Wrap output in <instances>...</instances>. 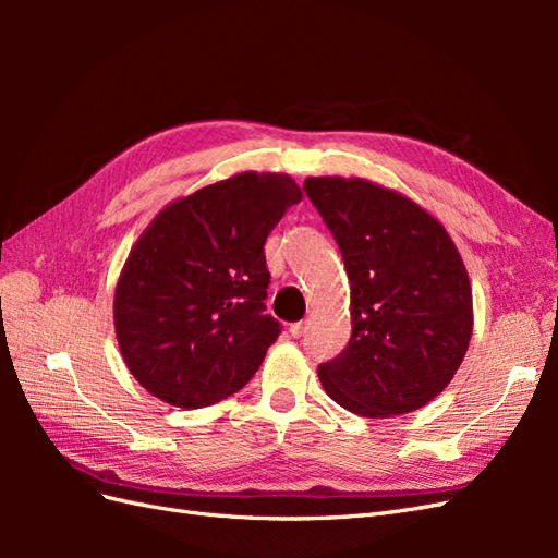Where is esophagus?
<instances>
[{
	"instance_id": "obj_1",
	"label": "esophagus",
	"mask_w": 558,
	"mask_h": 558,
	"mask_svg": "<svg viewBox=\"0 0 558 558\" xmlns=\"http://www.w3.org/2000/svg\"><path fill=\"white\" fill-rule=\"evenodd\" d=\"M307 328H310V320H298V324H293L289 328V332H291V337H302L307 332Z\"/></svg>"
}]
</instances>
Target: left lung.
I'll return each mask as SVG.
<instances>
[{
	"mask_svg": "<svg viewBox=\"0 0 558 558\" xmlns=\"http://www.w3.org/2000/svg\"><path fill=\"white\" fill-rule=\"evenodd\" d=\"M305 191L342 251L351 340L318 365L340 408L386 418L424 408L461 367L472 289L445 226L414 199L359 177H310Z\"/></svg>",
	"mask_w": 558,
	"mask_h": 558,
	"instance_id": "left-lung-1",
	"label": "left lung"
}]
</instances>
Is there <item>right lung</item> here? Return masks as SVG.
I'll use <instances>...</instances> for the list:
<instances>
[{
	"label": "right lung",
	"instance_id": "add662e5",
	"mask_svg": "<svg viewBox=\"0 0 558 558\" xmlns=\"http://www.w3.org/2000/svg\"><path fill=\"white\" fill-rule=\"evenodd\" d=\"M300 199L289 174L240 172L170 202L140 234L116 283L113 326L150 396L209 408L256 375L281 332L263 314V246Z\"/></svg>",
	"mask_w": 558,
	"mask_h": 558
}]
</instances>
